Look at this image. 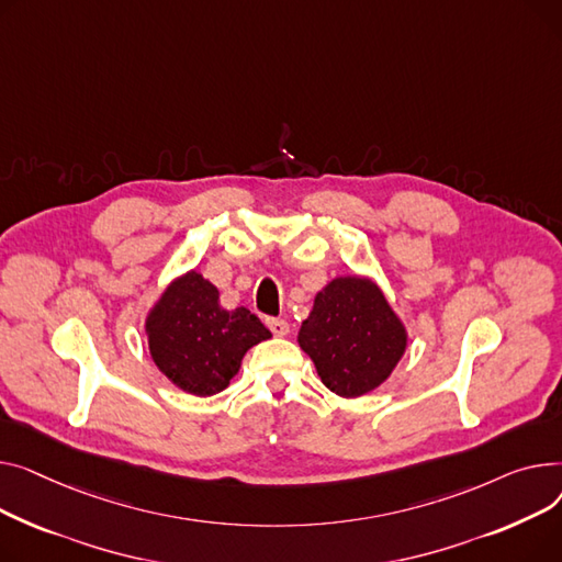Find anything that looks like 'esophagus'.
Returning a JSON list of instances; mask_svg holds the SVG:
<instances>
[{"instance_id": "obj_1", "label": "esophagus", "mask_w": 562, "mask_h": 562, "mask_svg": "<svg viewBox=\"0 0 562 562\" xmlns=\"http://www.w3.org/2000/svg\"><path fill=\"white\" fill-rule=\"evenodd\" d=\"M268 328L274 336H288L290 334V324L283 317H268Z\"/></svg>"}]
</instances>
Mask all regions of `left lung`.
Listing matches in <instances>:
<instances>
[{"label":"left lung","instance_id":"1","mask_svg":"<svg viewBox=\"0 0 562 562\" xmlns=\"http://www.w3.org/2000/svg\"><path fill=\"white\" fill-rule=\"evenodd\" d=\"M300 345L328 390L360 397L390 376L406 349V331L372 281L340 277L317 292Z\"/></svg>","mask_w":562,"mask_h":562}]
</instances>
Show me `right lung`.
<instances>
[{
	"label": "right lung",
	"mask_w": 562,
	"mask_h": 562,
	"mask_svg": "<svg viewBox=\"0 0 562 562\" xmlns=\"http://www.w3.org/2000/svg\"><path fill=\"white\" fill-rule=\"evenodd\" d=\"M147 336L158 370L196 397L222 392L247 349L272 338L247 308L224 311L217 288L196 272L162 292L147 317Z\"/></svg>",
	"instance_id": "right-lung-1"
}]
</instances>
